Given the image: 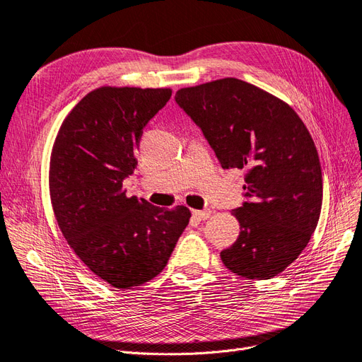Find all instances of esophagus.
<instances>
[{
	"instance_id": "1",
	"label": "esophagus",
	"mask_w": 362,
	"mask_h": 362,
	"mask_svg": "<svg viewBox=\"0 0 362 362\" xmlns=\"http://www.w3.org/2000/svg\"><path fill=\"white\" fill-rule=\"evenodd\" d=\"M192 215L198 221H206L211 215L210 210H192Z\"/></svg>"
}]
</instances>
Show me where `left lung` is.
Segmentation results:
<instances>
[{
    "instance_id": "obj_1",
    "label": "left lung",
    "mask_w": 362,
    "mask_h": 362,
    "mask_svg": "<svg viewBox=\"0 0 362 362\" xmlns=\"http://www.w3.org/2000/svg\"><path fill=\"white\" fill-rule=\"evenodd\" d=\"M176 101L202 128L223 168H245L247 202L233 210L240 234L221 259L237 276L282 273L309 243L322 207V171L292 107L235 77L182 88Z\"/></svg>"
}]
</instances>
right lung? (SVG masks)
<instances>
[{
	"instance_id": "obj_1",
	"label": "right lung",
	"mask_w": 362,
	"mask_h": 362,
	"mask_svg": "<svg viewBox=\"0 0 362 362\" xmlns=\"http://www.w3.org/2000/svg\"><path fill=\"white\" fill-rule=\"evenodd\" d=\"M170 88L101 86L65 116L49 165L52 209L66 243L88 269L116 289L140 286L168 262L191 211L127 197L147 122Z\"/></svg>"
}]
</instances>
